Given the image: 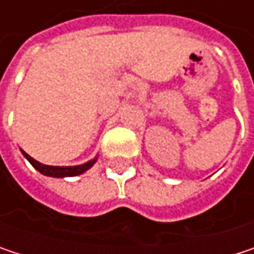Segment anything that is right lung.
<instances>
[{
    "label": "right lung",
    "instance_id": "right-lung-1",
    "mask_svg": "<svg viewBox=\"0 0 254 254\" xmlns=\"http://www.w3.org/2000/svg\"><path fill=\"white\" fill-rule=\"evenodd\" d=\"M22 153H23V156L30 162V165H32L36 171H39L41 174H44V175H47V177L54 178L76 177V175H80V174H83L85 171H88V169L95 163V160H97V159H94V160H89V162H86V163H83V165H79V166H47V165H42V163L36 162L35 159H32L27 153L23 151V150H22Z\"/></svg>",
    "mask_w": 254,
    "mask_h": 254
}]
</instances>
